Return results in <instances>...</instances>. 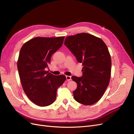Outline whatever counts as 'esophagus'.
I'll return each instance as SVG.
<instances>
[{
    "mask_svg": "<svg viewBox=\"0 0 134 134\" xmlns=\"http://www.w3.org/2000/svg\"><path fill=\"white\" fill-rule=\"evenodd\" d=\"M71 76H68V75H67L66 76V80H68V81H69V80H71Z\"/></svg>",
    "mask_w": 134,
    "mask_h": 134,
    "instance_id": "obj_1",
    "label": "esophagus"
}]
</instances>
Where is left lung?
<instances>
[{"label":"left lung","mask_w":134,"mask_h":134,"mask_svg":"<svg viewBox=\"0 0 134 134\" xmlns=\"http://www.w3.org/2000/svg\"><path fill=\"white\" fill-rule=\"evenodd\" d=\"M64 43L83 66L81 77H72L77 83L74 99L86 105L97 103L106 91L111 77V59L107 45L100 38L84 32L67 37Z\"/></svg>","instance_id":"left-lung-1"}]
</instances>
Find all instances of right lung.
Here are the masks:
<instances>
[{
  "label": "right lung",
  "instance_id": "right-lung-1",
  "mask_svg": "<svg viewBox=\"0 0 134 134\" xmlns=\"http://www.w3.org/2000/svg\"><path fill=\"white\" fill-rule=\"evenodd\" d=\"M64 36L35 37L23 45L17 61L21 84L34 104L47 107L53 103L56 91L66 80L65 75H54L45 69L52 55L62 46Z\"/></svg>",
  "mask_w": 134,
  "mask_h": 134
}]
</instances>
